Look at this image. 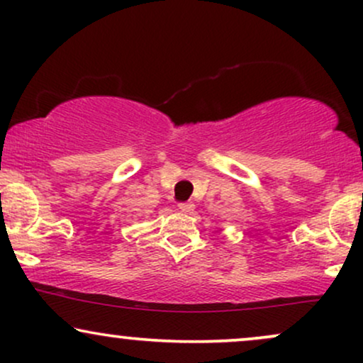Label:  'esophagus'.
<instances>
[{
  "label": "esophagus",
  "mask_w": 363,
  "mask_h": 363,
  "mask_svg": "<svg viewBox=\"0 0 363 363\" xmlns=\"http://www.w3.org/2000/svg\"><path fill=\"white\" fill-rule=\"evenodd\" d=\"M177 208L181 211H193L194 210V205L191 201H184V203H179Z\"/></svg>",
  "instance_id": "esophagus-1"
}]
</instances>
